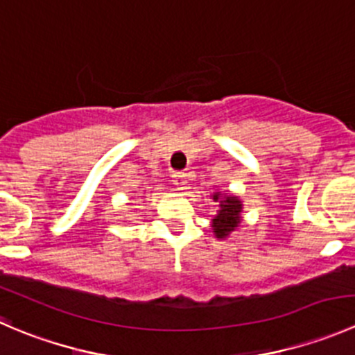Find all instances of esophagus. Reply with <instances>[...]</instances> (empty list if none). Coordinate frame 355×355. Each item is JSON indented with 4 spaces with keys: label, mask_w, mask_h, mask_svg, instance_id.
I'll return each mask as SVG.
<instances>
[{
    "label": "esophagus",
    "mask_w": 355,
    "mask_h": 355,
    "mask_svg": "<svg viewBox=\"0 0 355 355\" xmlns=\"http://www.w3.org/2000/svg\"><path fill=\"white\" fill-rule=\"evenodd\" d=\"M171 182H173V185L177 189H185L187 187V175H185L184 171H175V173L171 175Z\"/></svg>",
    "instance_id": "esophagus-1"
}]
</instances>
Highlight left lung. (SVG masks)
I'll return each instance as SVG.
<instances>
[{
  "instance_id": "obj_1",
  "label": "left lung",
  "mask_w": 355,
  "mask_h": 355,
  "mask_svg": "<svg viewBox=\"0 0 355 355\" xmlns=\"http://www.w3.org/2000/svg\"><path fill=\"white\" fill-rule=\"evenodd\" d=\"M213 201L220 202V209L211 218L213 232L218 239H225L232 230H236L241 223V213H243V202L237 196L232 194H213Z\"/></svg>"
}]
</instances>
